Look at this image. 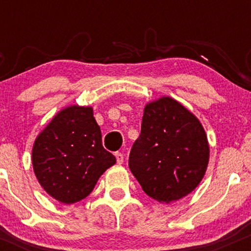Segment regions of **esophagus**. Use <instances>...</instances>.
Returning a JSON list of instances; mask_svg holds the SVG:
<instances>
[{"instance_id":"esophagus-1","label":"esophagus","mask_w":251,"mask_h":251,"mask_svg":"<svg viewBox=\"0 0 251 251\" xmlns=\"http://www.w3.org/2000/svg\"><path fill=\"white\" fill-rule=\"evenodd\" d=\"M116 158H117V163L119 164H123V162H124V154L123 153H120V152H117L116 153Z\"/></svg>"}]
</instances>
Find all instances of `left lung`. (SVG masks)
<instances>
[{"instance_id": "8db88e82", "label": "left lung", "mask_w": 251, "mask_h": 251, "mask_svg": "<svg viewBox=\"0 0 251 251\" xmlns=\"http://www.w3.org/2000/svg\"><path fill=\"white\" fill-rule=\"evenodd\" d=\"M209 153L200 120L177 100L163 97L145 106L128 166L146 195L168 204L197 188Z\"/></svg>"}]
</instances>
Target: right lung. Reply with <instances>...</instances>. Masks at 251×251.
<instances>
[{
    "label": "right lung",
    "mask_w": 251,
    "mask_h": 251,
    "mask_svg": "<svg viewBox=\"0 0 251 251\" xmlns=\"http://www.w3.org/2000/svg\"><path fill=\"white\" fill-rule=\"evenodd\" d=\"M35 176L48 195L73 204L93 191L116 157L103 149L93 108L70 106L37 135L31 152Z\"/></svg>",
    "instance_id": "add662e5"
}]
</instances>
